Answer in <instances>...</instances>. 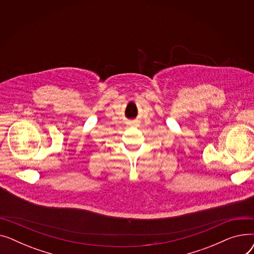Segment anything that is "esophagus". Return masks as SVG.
I'll return each mask as SVG.
<instances>
[{
    "label": "esophagus",
    "instance_id": "obj_1",
    "mask_svg": "<svg viewBox=\"0 0 254 254\" xmlns=\"http://www.w3.org/2000/svg\"><path fill=\"white\" fill-rule=\"evenodd\" d=\"M129 125H130V126H135V122H132V123H130Z\"/></svg>",
    "mask_w": 254,
    "mask_h": 254
}]
</instances>
